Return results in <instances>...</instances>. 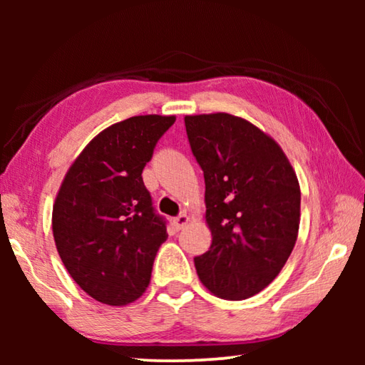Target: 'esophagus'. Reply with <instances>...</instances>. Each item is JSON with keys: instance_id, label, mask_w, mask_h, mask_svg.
<instances>
[{"instance_id": "obj_1", "label": "esophagus", "mask_w": 365, "mask_h": 365, "mask_svg": "<svg viewBox=\"0 0 365 365\" xmlns=\"http://www.w3.org/2000/svg\"><path fill=\"white\" fill-rule=\"evenodd\" d=\"M188 224V215L185 214V212H182V214H178L177 217H174V227L177 228V230H182V228Z\"/></svg>"}]
</instances>
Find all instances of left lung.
<instances>
[{"label":"left lung","instance_id":"8db88e82","mask_svg":"<svg viewBox=\"0 0 365 365\" xmlns=\"http://www.w3.org/2000/svg\"><path fill=\"white\" fill-rule=\"evenodd\" d=\"M205 174L212 243L195 257L197 277L224 299H246L279 275L294 248L301 191L292 164L269 135L225 113L185 117Z\"/></svg>","mask_w":365,"mask_h":365}]
</instances>
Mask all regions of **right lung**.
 I'll return each mask as SVG.
<instances>
[{
	"mask_svg": "<svg viewBox=\"0 0 365 365\" xmlns=\"http://www.w3.org/2000/svg\"><path fill=\"white\" fill-rule=\"evenodd\" d=\"M174 115H135L108 127L71 165L53 206V235L77 285L109 306L138 299L168 220L143 183L146 163Z\"/></svg>",
	"mask_w": 365,
	"mask_h": 365,
	"instance_id": "right-lung-1",
	"label": "right lung"
}]
</instances>
